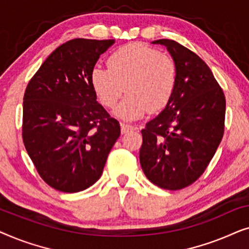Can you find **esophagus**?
Wrapping results in <instances>:
<instances>
[{"label": "esophagus", "instance_id": "1", "mask_svg": "<svg viewBox=\"0 0 249 249\" xmlns=\"http://www.w3.org/2000/svg\"><path fill=\"white\" fill-rule=\"evenodd\" d=\"M134 129H135L134 125L128 124H121V132H122V134H125V132L134 130Z\"/></svg>", "mask_w": 249, "mask_h": 249}]
</instances>
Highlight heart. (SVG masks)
Returning <instances> with one entry per match:
<instances>
[{"instance_id": "obj_1", "label": "heart", "mask_w": 249, "mask_h": 249, "mask_svg": "<svg viewBox=\"0 0 249 249\" xmlns=\"http://www.w3.org/2000/svg\"><path fill=\"white\" fill-rule=\"evenodd\" d=\"M107 67H95L91 86L107 107H114L124 90L127 97L115 110L124 120H135L148 110L160 111L171 100L178 70L168 54L139 43L119 47L108 56Z\"/></svg>"}]
</instances>
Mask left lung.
<instances>
[{
  "instance_id": "1",
  "label": "left lung",
  "mask_w": 249,
  "mask_h": 249,
  "mask_svg": "<svg viewBox=\"0 0 249 249\" xmlns=\"http://www.w3.org/2000/svg\"><path fill=\"white\" fill-rule=\"evenodd\" d=\"M164 45L178 70L173 95L142 130L139 161L149 181L179 190L195 182L209 165L224 131L226 97L200 57L172 39Z\"/></svg>"
}]
</instances>
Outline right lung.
Here are the masks:
<instances>
[{
  "label": "right lung",
  "mask_w": 249,
  "mask_h": 249,
  "mask_svg": "<svg viewBox=\"0 0 249 249\" xmlns=\"http://www.w3.org/2000/svg\"><path fill=\"white\" fill-rule=\"evenodd\" d=\"M114 39L74 38L44 61L23 96L22 139L42 179L78 193L101 178L120 124L96 101L93 68Z\"/></svg>",
  "instance_id": "obj_1"
}]
</instances>
